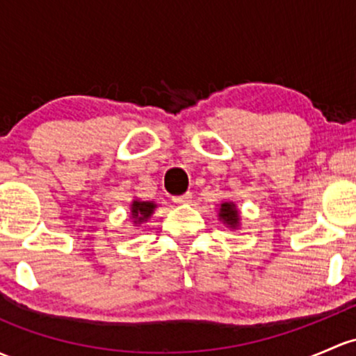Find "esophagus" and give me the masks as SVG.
I'll list each match as a JSON object with an SVG mask.
<instances>
[{"instance_id": "esophagus-1", "label": "esophagus", "mask_w": 356, "mask_h": 356, "mask_svg": "<svg viewBox=\"0 0 356 356\" xmlns=\"http://www.w3.org/2000/svg\"><path fill=\"white\" fill-rule=\"evenodd\" d=\"M172 201H174V203H177V204H189L191 201H193V194L186 193V194H182V196L172 197Z\"/></svg>"}]
</instances>
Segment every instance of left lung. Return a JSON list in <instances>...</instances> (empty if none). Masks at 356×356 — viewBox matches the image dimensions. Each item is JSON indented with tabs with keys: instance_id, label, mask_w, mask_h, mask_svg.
<instances>
[{
	"instance_id": "left-lung-1",
	"label": "left lung",
	"mask_w": 356,
	"mask_h": 356,
	"mask_svg": "<svg viewBox=\"0 0 356 356\" xmlns=\"http://www.w3.org/2000/svg\"><path fill=\"white\" fill-rule=\"evenodd\" d=\"M218 220L230 230H238L241 227V213L234 201H222L218 204Z\"/></svg>"
}]
</instances>
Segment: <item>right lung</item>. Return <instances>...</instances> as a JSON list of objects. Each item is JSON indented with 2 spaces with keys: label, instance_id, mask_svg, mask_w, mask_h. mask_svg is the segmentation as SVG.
<instances>
[{
  "label": "right lung",
  "instance_id": "1",
  "mask_svg": "<svg viewBox=\"0 0 356 356\" xmlns=\"http://www.w3.org/2000/svg\"><path fill=\"white\" fill-rule=\"evenodd\" d=\"M155 209V201H141L140 197H134L129 204V220H133L134 227L143 225V223H147L152 218Z\"/></svg>",
  "mask_w": 356,
  "mask_h": 356
}]
</instances>
